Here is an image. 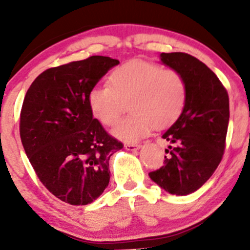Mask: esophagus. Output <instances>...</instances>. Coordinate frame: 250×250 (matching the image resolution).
Instances as JSON below:
<instances>
[{
	"instance_id": "obj_1",
	"label": "esophagus",
	"mask_w": 250,
	"mask_h": 250,
	"mask_svg": "<svg viewBox=\"0 0 250 250\" xmlns=\"http://www.w3.org/2000/svg\"><path fill=\"white\" fill-rule=\"evenodd\" d=\"M141 147V145H135V144H125V148L127 151H137Z\"/></svg>"
}]
</instances>
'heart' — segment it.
I'll list each match as a JSON object with an SVG mask.
<instances>
[{"label": "heart", "instance_id": "b5f03b06", "mask_svg": "<svg viewBox=\"0 0 250 250\" xmlns=\"http://www.w3.org/2000/svg\"><path fill=\"white\" fill-rule=\"evenodd\" d=\"M109 85H95L88 93L93 116L105 125L117 121L123 103L130 102L132 116L118 121L112 135L125 143H137L153 127L172 125L183 112L188 98L184 77L160 65L132 62L110 72Z\"/></svg>", "mask_w": 250, "mask_h": 250}]
</instances>
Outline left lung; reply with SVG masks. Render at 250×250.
I'll return each instance as SVG.
<instances>
[{
  "instance_id": "8db88e82",
  "label": "left lung",
  "mask_w": 250,
  "mask_h": 250,
  "mask_svg": "<svg viewBox=\"0 0 250 250\" xmlns=\"http://www.w3.org/2000/svg\"><path fill=\"white\" fill-rule=\"evenodd\" d=\"M161 62L184 77L188 98L178 120L163 133L168 146L165 166L151 172L153 183L168 193L197 191L218 168L228 133L229 95L216 75L186 53H162Z\"/></svg>"
}]
</instances>
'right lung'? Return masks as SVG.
Here are the masks:
<instances>
[{"mask_svg":"<svg viewBox=\"0 0 250 250\" xmlns=\"http://www.w3.org/2000/svg\"><path fill=\"white\" fill-rule=\"evenodd\" d=\"M120 64L93 55L42 72L25 95L20 138L37 176L62 202L85 206L110 181V157L123 147L88 105V93Z\"/></svg>","mask_w":250,"mask_h":250,"instance_id":"add662e5","label":"right lung"}]
</instances>
